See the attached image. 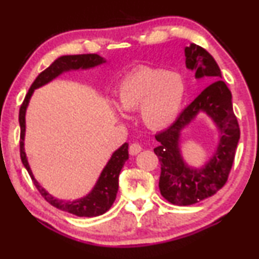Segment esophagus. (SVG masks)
<instances>
[{"instance_id":"esophagus-1","label":"esophagus","mask_w":259,"mask_h":259,"mask_svg":"<svg viewBox=\"0 0 259 259\" xmlns=\"http://www.w3.org/2000/svg\"><path fill=\"white\" fill-rule=\"evenodd\" d=\"M141 151H142V147L139 145V143H133V145H130V147H129V153L132 154V155L139 154Z\"/></svg>"}]
</instances>
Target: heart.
Listing matches in <instances>:
<instances>
[{"instance_id":"b5f03b06","label":"heart","mask_w":259,"mask_h":259,"mask_svg":"<svg viewBox=\"0 0 259 259\" xmlns=\"http://www.w3.org/2000/svg\"><path fill=\"white\" fill-rule=\"evenodd\" d=\"M185 95L186 85L179 73L142 66L121 79L116 104L123 112L139 108L140 118L148 129L164 130L179 118Z\"/></svg>"}]
</instances>
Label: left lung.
Returning <instances> with one entry per match:
<instances>
[{
  "label": "left lung",
  "instance_id": "8db88e82",
  "mask_svg": "<svg viewBox=\"0 0 259 259\" xmlns=\"http://www.w3.org/2000/svg\"><path fill=\"white\" fill-rule=\"evenodd\" d=\"M186 67L195 79L208 78L211 83L180 114L175 123L155 140L154 153L160 161V194L179 206L195 204L216 194L228 180L234 161L240 129L233 112L232 93L222 79L217 62L204 48L194 43L185 48ZM200 113L213 120L218 130L217 147L201 167H193L182 155V134Z\"/></svg>",
  "mask_w": 259,
  "mask_h": 259
}]
</instances>
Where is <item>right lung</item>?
Here are the masks:
<instances>
[{"label": "right lung", "mask_w": 259, "mask_h": 259, "mask_svg": "<svg viewBox=\"0 0 259 259\" xmlns=\"http://www.w3.org/2000/svg\"><path fill=\"white\" fill-rule=\"evenodd\" d=\"M107 61L105 58L100 57L98 54H80V55H62L59 57L48 68H46L43 72L38 74V77L30 87L25 100L21 105L19 111V124H20V158L23 161L25 169L27 170L31 179H32L33 185L38 189L42 197L46 199L49 204L61 211H66L68 213L76 214L78 217H96L100 214L105 213L112 206L114 200H116L118 192V179L119 174L123 169L125 161L129 159V152H127V146L129 143H123L117 151L112 153L110 160L105 165L100 174L99 179L88 194L82 198L76 199V200H64L52 195L48 191H46L39 182L33 176L32 170H31L29 160H27L26 152H25V132H26V116L27 106L30 104L31 96L36 89L46 85L53 79L58 78L62 73L70 72V71L77 70H90L100 65L105 64Z\"/></svg>", "instance_id": "add662e5"}]
</instances>
